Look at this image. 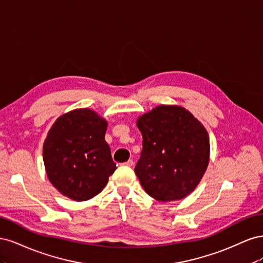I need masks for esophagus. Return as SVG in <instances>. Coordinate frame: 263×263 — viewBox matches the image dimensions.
<instances>
[{"label":"esophagus","instance_id":"1","mask_svg":"<svg viewBox=\"0 0 263 263\" xmlns=\"http://www.w3.org/2000/svg\"><path fill=\"white\" fill-rule=\"evenodd\" d=\"M133 164H134L133 160H128V161H126V162L123 163V165H127V166H133Z\"/></svg>","mask_w":263,"mask_h":263}]
</instances>
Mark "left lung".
<instances>
[{
	"label": "left lung",
	"mask_w": 263,
	"mask_h": 263,
	"mask_svg": "<svg viewBox=\"0 0 263 263\" xmlns=\"http://www.w3.org/2000/svg\"><path fill=\"white\" fill-rule=\"evenodd\" d=\"M142 151L135 173L159 202L186 197L210 162V137L203 124L178 105H159L137 119Z\"/></svg>",
	"instance_id": "8db88e82"
}]
</instances>
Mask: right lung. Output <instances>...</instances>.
<instances>
[{
  "mask_svg": "<svg viewBox=\"0 0 263 263\" xmlns=\"http://www.w3.org/2000/svg\"><path fill=\"white\" fill-rule=\"evenodd\" d=\"M107 122L90 108L59 116L43 146L47 177L59 192L77 202L102 192L116 170L105 141Z\"/></svg>",
  "mask_w": 263,
  "mask_h": 263,
  "instance_id": "right-lung-1",
  "label": "right lung"
}]
</instances>
